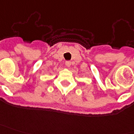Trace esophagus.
I'll return each mask as SVG.
<instances>
[{
	"mask_svg": "<svg viewBox=\"0 0 134 134\" xmlns=\"http://www.w3.org/2000/svg\"><path fill=\"white\" fill-rule=\"evenodd\" d=\"M65 64H66L67 67H70V65H71V62H70V61H66V62H65Z\"/></svg>",
	"mask_w": 134,
	"mask_h": 134,
	"instance_id": "1",
	"label": "esophagus"
}]
</instances>
